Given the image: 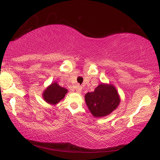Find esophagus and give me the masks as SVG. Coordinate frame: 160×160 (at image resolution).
I'll return each mask as SVG.
<instances>
[{"label": "esophagus", "mask_w": 160, "mask_h": 160, "mask_svg": "<svg viewBox=\"0 0 160 160\" xmlns=\"http://www.w3.org/2000/svg\"><path fill=\"white\" fill-rule=\"evenodd\" d=\"M82 88L80 85H77L76 88H75V90H76L77 93H80L81 91H82Z\"/></svg>", "instance_id": "34e87169"}]
</instances>
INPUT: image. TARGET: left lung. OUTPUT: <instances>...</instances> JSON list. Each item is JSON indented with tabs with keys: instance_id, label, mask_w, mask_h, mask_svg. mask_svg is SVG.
Wrapping results in <instances>:
<instances>
[{
	"instance_id": "1",
	"label": "left lung",
	"mask_w": 160,
	"mask_h": 160,
	"mask_svg": "<svg viewBox=\"0 0 160 160\" xmlns=\"http://www.w3.org/2000/svg\"><path fill=\"white\" fill-rule=\"evenodd\" d=\"M87 106L93 116L101 118L109 115L120 104L121 99L114 85L101 83L94 92L85 95Z\"/></svg>"
}]
</instances>
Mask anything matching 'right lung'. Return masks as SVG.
<instances>
[{"label": "right lung", "instance_id": "add662e5", "mask_svg": "<svg viewBox=\"0 0 160 160\" xmlns=\"http://www.w3.org/2000/svg\"><path fill=\"white\" fill-rule=\"evenodd\" d=\"M67 92V89L62 88L57 82H53L43 92L42 97L48 104H56L64 98Z\"/></svg>", "mask_w": 160, "mask_h": 160}]
</instances>
